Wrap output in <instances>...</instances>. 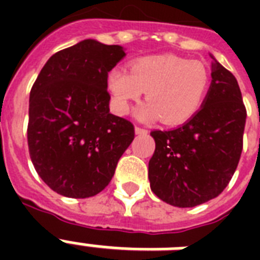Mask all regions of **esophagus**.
<instances>
[{"mask_svg": "<svg viewBox=\"0 0 260 260\" xmlns=\"http://www.w3.org/2000/svg\"><path fill=\"white\" fill-rule=\"evenodd\" d=\"M135 132L138 135H146L148 131H147L146 128H142V126H136V128H135Z\"/></svg>", "mask_w": 260, "mask_h": 260, "instance_id": "34e87169", "label": "esophagus"}]
</instances>
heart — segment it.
I'll return each mask as SVG.
<instances>
[{
    "label": "heart",
    "instance_id": "1",
    "mask_svg": "<svg viewBox=\"0 0 260 260\" xmlns=\"http://www.w3.org/2000/svg\"><path fill=\"white\" fill-rule=\"evenodd\" d=\"M209 71L198 60L173 54L134 59L128 71L113 69L108 75V87L120 114L128 113L131 104L146 91L148 104L138 116L166 125L183 124L201 108L209 89Z\"/></svg>",
    "mask_w": 260,
    "mask_h": 260
}]
</instances>
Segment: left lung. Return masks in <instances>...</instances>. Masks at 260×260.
Wrapping results in <instances>:
<instances>
[{
	"label": "left lung",
	"instance_id": "obj_1",
	"mask_svg": "<svg viewBox=\"0 0 260 260\" xmlns=\"http://www.w3.org/2000/svg\"><path fill=\"white\" fill-rule=\"evenodd\" d=\"M212 83L201 109L183 125L152 131L151 190L162 201L191 208L216 198L240 160L247 110L234 74L213 58Z\"/></svg>",
	"mask_w": 260,
	"mask_h": 260
}]
</instances>
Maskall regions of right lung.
I'll return each instance as SVG.
<instances>
[{
  "label": "right lung",
  "mask_w": 260,
  "mask_h": 260,
  "mask_svg": "<svg viewBox=\"0 0 260 260\" xmlns=\"http://www.w3.org/2000/svg\"><path fill=\"white\" fill-rule=\"evenodd\" d=\"M124 56L122 47L87 39L52 55L30 89V160L64 197L102 191L134 140V124L109 112L108 73Z\"/></svg>",
  "instance_id": "1"
}]
</instances>
